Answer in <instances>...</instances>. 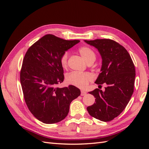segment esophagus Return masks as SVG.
I'll return each mask as SVG.
<instances>
[{"mask_svg": "<svg viewBox=\"0 0 149 149\" xmlns=\"http://www.w3.org/2000/svg\"><path fill=\"white\" fill-rule=\"evenodd\" d=\"M86 92H85V91H81V96H84V95H86Z\"/></svg>", "mask_w": 149, "mask_h": 149, "instance_id": "1", "label": "esophagus"}]
</instances>
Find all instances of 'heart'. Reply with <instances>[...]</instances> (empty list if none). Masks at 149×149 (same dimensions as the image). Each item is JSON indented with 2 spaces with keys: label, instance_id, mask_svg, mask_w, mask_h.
<instances>
[{
  "label": "heart",
  "instance_id": "heart-1",
  "mask_svg": "<svg viewBox=\"0 0 149 149\" xmlns=\"http://www.w3.org/2000/svg\"><path fill=\"white\" fill-rule=\"evenodd\" d=\"M79 52L87 63L95 61L96 55L93 49L90 48L83 47L79 49ZM68 53L65 52L63 54L60 58L61 65L64 68H66L68 66ZM66 80L70 84L73 85L81 89H84L88 86L89 83L93 80V76L89 73L72 72L66 76Z\"/></svg>",
  "mask_w": 149,
  "mask_h": 149
}]
</instances>
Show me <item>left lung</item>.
Listing matches in <instances>:
<instances>
[{
	"mask_svg": "<svg viewBox=\"0 0 149 149\" xmlns=\"http://www.w3.org/2000/svg\"><path fill=\"white\" fill-rule=\"evenodd\" d=\"M95 47L102 58L101 73L95 83H106L105 91L95 89L89 92L95 97L96 103L87 107L93 118L104 122L118 117L129 103L134 92L136 70L125 48L110 39L84 40Z\"/></svg>",
	"mask_w": 149,
	"mask_h": 149,
	"instance_id": "left-lung-1",
	"label": "left lung"
}]
</instances>
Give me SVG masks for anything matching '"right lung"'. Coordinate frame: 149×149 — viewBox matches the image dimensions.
<instances>
[{
  "instance_id": "1",
  "label": "right lung",
  "mask_w": 149,
  "mask_h": 149,
  "mask_svg": "<svg viewBox=\"0 0 149 149\" xmlns=\"http://www.w3.org/2000/svg\"><path fill=\"white\" fill-rule=\"evenodd\" d=\"M79 42L48 34L31 45L24 56L20 83L25 101L31 114L45 124L63 120L71 101L80 95L79 89L73 85L56 88L64 80L61 56Z\"/></svg>"
}]
</instances>
